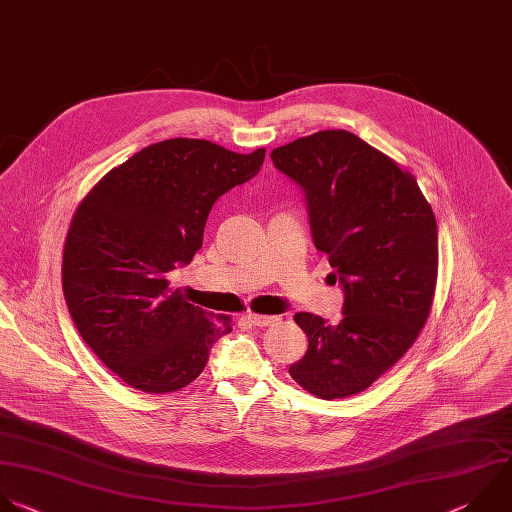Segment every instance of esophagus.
<instances>
[{"label": "esophagus", "instance_id": "1", "mask_svg": "<svg viewBox=\"0 0 512 512\" xmlns=\"http://www.w3.org/2000/svg\"><path fill=\"white\" fill-rule=\"evenodd\" d=\"M245 319L255 327H267V325H273L277 321L275 315H263V313H247Z\"/></svg>", "mask_w": 512, "mask_h": 512}]
</instances>
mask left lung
<instances>
[{"mask_svg": "<svg viewBox=\"0 0 512 512\" xmlns=\"http://www.w3.org/2000/svg\"><path fill=\"white\" fill-rule=\"evenodd\" d=\"M305 193L313 243L344 287L337 325L295 313L305 356L289 376L321 400L364 392L416 342L434 301L438 229L416 179L348 130H321L271 152Z\"/></svg>", "mask_w": 512, "mask_h": 512, "instance_id": "8db88e82", "label": "left lung"}]
</instances>
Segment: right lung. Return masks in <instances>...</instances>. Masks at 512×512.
<instances>
[{
    "label": "right lung",
    "mask_w": 512,
    "mask_h": 512,
    "mask_svg": "<svg viewBox=\"0 0 512 512\" xmlns=\"http://www.w3.org/2000/svg\"><path fill=\"white\" fill-rule=\"evenodd\" d=\"M265 148L249 154L199 138H170L114 166L78 205L64 243L62 287L90 350L146 394L189 386L209 350L231 333L168 287V271L203 247L215 201L253 179Z\"/></svg>",
    "instance_id": "right-lung-1"
}]
</instances>
